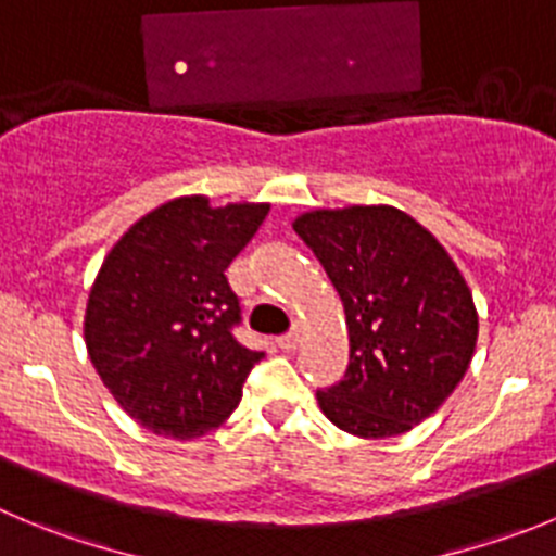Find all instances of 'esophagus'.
<instances>
[{"label":"esophagus","mask_w":556,"mask_h":556,"mask_svg":"<svg viewBox=\"0 0 556 556\" xmlns=\"http://www.w3.org/2000/svg\"><path fill=\"white\" fill-rule=\"evenodd\" d=\"M299 342H302V337H299V331H290V334L279 337L277 345H279V349H282V351H295V349H299Z\"/></svg>","instance_id":"obj_1"}]
</instances>
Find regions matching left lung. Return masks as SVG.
Wrapping results in <instances>:
<instances>
[{"label": "left lung", "instance_id": "8db88e82", "mask_svg": "<svg viewBox=\"0 0 556 556\" xmlns=\"http://www.w3.org/2000/svg\"><path fill=\"white\" fill-rule=\"evenodd\" d=\"M345 309L349 370L320 389L329 422L392 439L442 406L477 345V307L439 238L392 205L315 207L295 216Z\"/></svg>", "mask_w": 556, "mask_h": 556}]
</instances>
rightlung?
Listing matches in <instances>:
<instances>
[{"mask_svg": "<svg viewBox=\"0 0 556 556\" xmlns=\"http://www.w3.org/2000/svg\"><path fill=\"white\" fill-rule=\"evenodd\" d=\"M271 211L175 197L134 222L90 288L85 342L123 412L164 439L219 428L263 359L232 337L241 320L225 271Z\"/></svg>", "mask_w": 556, "mask_h": 556, "instance_id": "add662e5", "label": "right lung"}]
</instances>
